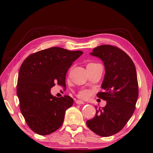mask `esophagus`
Segmentation results:
<instances>
[{"label": "esophagus", "mask_w": 153, "mask_h": 153, "mask_svg": "<svg viewBox=\"0 0 153 153\" xmlns=\"http://www.w3.org/2000/svg\"><path fill=\"white\" fill-rule=\"evenodd\" d=\"M76 103L77 104H84V102L82 101V100H76Z\"/></svg>", "instance_id": "esophagus-1"}]
</instances>
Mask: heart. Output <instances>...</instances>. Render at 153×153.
<instances>
[{
  "label": "heart",
  "mask_w": 153,
  "mask_h": 153,
  "mask_svg": "<svg viewBox=\"0 0 153 153\" xmlns=\"http://www.w3.org/2000/svg\"><path fill=\"white\" fill-rule=\"evenodd\" d=\"M90 64H91V63H90ZM78 96L79 97H81V98L87 97L88 96V92L87 91H85V90H82V91L79 92Z\"/></svg>",
  "instance_id": "heart-1"
}]
</instances>
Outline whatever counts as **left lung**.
<instances>
[{
  "label": "left lung",
  "mask_w": 153,
  "mask_h": 153,
  "mask_svg": "<svg viewBox=\"0 0 153 153\" xmlns=\"http://www.w3.org/2000/svg\"><path fill=\"white\" fill-rule=\"evenodd\" d=\"M91 55L104 62V91L97 96L106 104L101 108L95 106V116L86 125L97 135L110 137L124 127L134 111L139 96L137 71L130 57L114 46L100 45L94 48Z\"/></svg>",
  "instance_id": "obj_1"
}]
</instances>
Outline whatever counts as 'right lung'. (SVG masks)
Masks as SVG:
<instances>
[{
	"instance_id": "obj_1",
	"label": "right lung",
	"mask_w": 153,
	"mask_h": 153,
	"mask_svg": "<svg viewBox=\"0 0 153 153\" xmlns=\"http://www.w3.org/2000/svg\"><path fill=\"white\" fill-rule=\"evenodd\" d=\"M82 54L81 51L51 47L30 54L21 65L16 86L20 110L37 134L48 135L62 125L65 111L74 100L68 95L54 97L51 88L56 83L66 86V73Z\"/></svg>"
}]
</instances>
